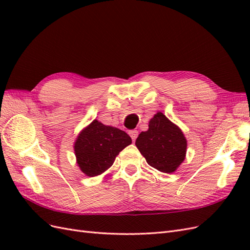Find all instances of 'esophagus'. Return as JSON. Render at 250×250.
<instances>
[{"label": "esophagus", "instance_id": "esophagus-1", "mask_svg": "<svg viewBox=\"0 0 250 250\" xmlns=\"http://www.w3.org/2000/svg\"><path fill=\"white\" fill-rule=\"evenodd\" d=\"M129 135L131 137V139H132V141H135L137 140V138H138V135H139V132H138V130H130L129 132Z\"/></svg>", "mask_w": 250, "mask_h": 250}]
</instances>
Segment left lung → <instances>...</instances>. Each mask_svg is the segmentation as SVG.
<instances>
[{
  "label": "left lung",
  "instance_id": "obj_1",
  "mask_svg": "<svg viewBox=\"0 0 250 250\" xmlns=\"http://www.w3.org/2000/svg\"><path fill=\"white\" fill-rule=\"evenodd\" d=\"M148 126L139 134L135 146L151 167L164 173L176 171L187 153L183 131L162 112L154 115Z\"/></svg>",
  "mask_w": 250,
  "mask_h": 250
}]
</instances>
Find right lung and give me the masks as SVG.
<instances>
[{
  "label": "right lung",
  "instance_id": "right-lung-1",
  "mask_svg": "<svg viewBox=\"0 0 250 250\" xmlns=\"http://www.w3.org/2000/svg\"><path fill=\"white\" fill-rule=\"evenodd\" d=\"M131 144V138L119 128L94 120L75 142L74 150L80 170L89 177L110 168L116 156Z\"/></svg>",
  "mask_w": 250,
  "mask_h": 250
}]
</instances>
